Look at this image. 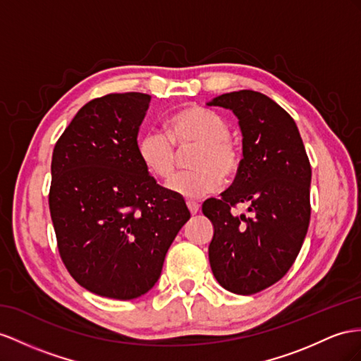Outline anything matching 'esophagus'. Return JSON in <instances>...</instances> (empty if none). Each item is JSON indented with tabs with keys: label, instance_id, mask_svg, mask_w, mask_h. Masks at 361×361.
Segmentation results:
<instances>
[{
	"label": "esophagus",
	"instance_id": "34e87169",
	"mask_svg": "<svg viewBox=\"0 0 361 361\" xmlns=\"http://www.w3.org/2000/svg\"><path fill=\"white\" fill-rule=\"evenodd\" d=\"M188 207H189V212L192 215H197L198 210H200V204L198 202H193V201H188Z\"/></svg>",
	"mask_w": 361,
	"mask_h": 361
}]
</instances>
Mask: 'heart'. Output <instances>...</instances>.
Segmentation results:
<instances>
[{
	"label": "heart",
	"instance_id": "obj_1",
	"mask_svg": "<svg viewBox=\"0 0 361 361\" xmlns=\"http://www.w3.org/2000/svg\"><path fill=\"white\" fill-rule=\"evenodd\" d=\"M178 149L197 146L190 157L192 171L177 173L168 189L186 200H200L218 190L223 178L236 177L241 154L230 140V126L218 113L190 105L175 113L168 122V134L147 129L137 138V155L152 177L169 178L177 164Z\"/></svg>",
	"mask_w": 361,
	"mask_h": 361
}]
</instances>
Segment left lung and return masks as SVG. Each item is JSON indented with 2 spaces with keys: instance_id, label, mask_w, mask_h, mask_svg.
<instances>
[{
  "instance_id": "8db88e82",
  "label": "left lung",
  "mask_w": 361,
  "mask_h": 361,
  "mask_svg": "<svg viewBox=\"0 0 361 361\" xmlns=\"http://www.w3.org/2000/svg\"><path fill=\"white\" fill-rule=\"evenodd\" d=\"M207 105L233 111L244 155L232 186L202 204L214 224L209 261L221 286L255 294L281 281L300 252L311 216V164L293 117L262 92H226ZM241 202L250 217L231 214Z\"/></svg>"
}]
</instances>
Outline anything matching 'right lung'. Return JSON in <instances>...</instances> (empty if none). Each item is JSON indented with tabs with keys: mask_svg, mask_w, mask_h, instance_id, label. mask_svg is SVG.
<instances>
[{
	"mask_svg": "<svg viewBox=\"0 0 361 361\" xmlns=\"http://www.w3.org/2000/svg\"><path fill=\"white\" fill-rule=\"evenodd\" d=\"M149 102L143 92L92 99L53 149L49 204L62 262L80 286L109 299L149 291L190 218L138 160Z\"/></svg>",
	"mask_w": 361,
	"mask_h": 361,
	"instance_id": "add662e5",
	"label": "right lung"
}]
</instances>
